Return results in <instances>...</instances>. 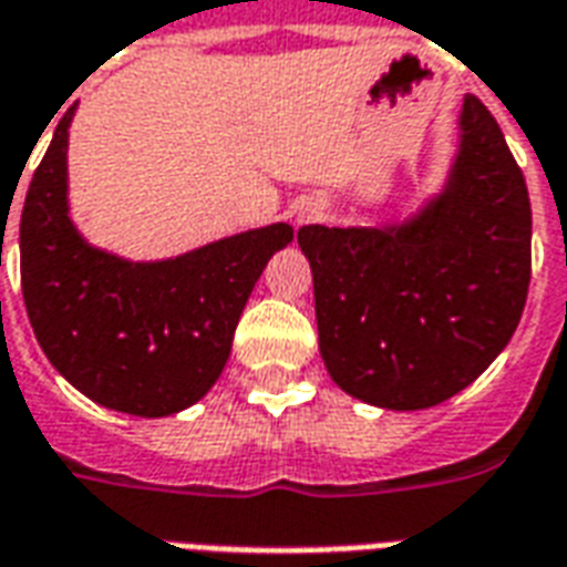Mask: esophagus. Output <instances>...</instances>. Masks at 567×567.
<instances>
[{
    "label": "esophagus",
    "instance_id": "1",
    "mask_svg": "<svg viewBox=\"0 0 567 567\" xmlns=\"http://www.w3.org/2000/svg\"><path fill=\"white\" fill-rule=\"evenodd\" d=\"M312 212H316V209H312V206H309V209L300 212V215H297V218H300V221H307V218H309V215H312Z\"/></svg>",
    "mask_w": 567,
    "mask_h": 567
}]
</instances>
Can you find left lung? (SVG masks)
<instances>
[{
  "label": "left lung",
  "instance_id": "left-lung-1",
  "mask_svg": "<svg viewBox=\"0 0 567 567\" xmlns=\"http://www.w3.org/2000/svg\"><path fill=\"white\" fill-rule=\"evenodd\" d=\"M297 243L331 380L364 404L425 410L511 343L532 279V203L498 121L464 96L437 197L385 227L307 224Z\"/></svg>",
  "mask_w": 567,
  "mask_h": 567
}]
</instances>
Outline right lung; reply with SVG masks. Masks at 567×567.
<instances>
[{"instance_id": "obj_1", "label": "right lung", "mask_w": 567, "mask_h": 567, "mask_svg": "<svg viewBox=\"0 0 567 567\" xmlns=\"http://www.w3.org/2000/svg\"><path fill=\"white\" fill-rule=\"evenodd\" d=\"M69 109L20 215V285L35 340L81 394L130 416H173L221 377L267 260L295 239L270 224L166 260L93 248L69 218Z\"/></svg>"}]
</instances>
